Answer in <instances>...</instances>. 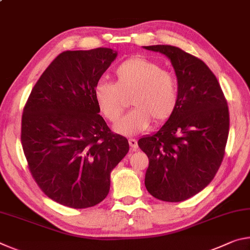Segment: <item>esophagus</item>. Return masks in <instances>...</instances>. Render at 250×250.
Instances as JSON below:
<instances>
[{
	"mask_svg": "<svg viewBox=\"0 0 250 250\" xmlns=\"http://www.w3.org/2000/svg\"><path fill=\"white\" fill-rule=\"evenodd\" d=\"M129 145L133 151L138 149V141L135 139H129Z\"/></svg>",
	"mask_w": 250,
	"mask_h": 250,
	"instance_id": "esophagus-1",
	"label": "esophagus"
}]
</instances>
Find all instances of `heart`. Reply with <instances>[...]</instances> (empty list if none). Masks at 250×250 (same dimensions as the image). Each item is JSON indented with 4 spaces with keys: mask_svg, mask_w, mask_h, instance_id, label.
Masks as SVG:
<instances>
[{
    "mask_svg": "<svg viewBox=\"0 0 250 250\" xmlns=\"http://www.w3.org/2000/svg\"><path fill=\"white\" fill-rule=\"evenodd\" d=\"M116 83L100 80L94 96L100 112L110 122H117L125 108V96L132 94L134 107L118 122L115 131L124 135L140 133L152 119L162 124L175 112L180 101L175 76L160 64L142 56L125 61L115 71Z\"/></svg>",
    "mask_w": 250,
    "mask_h": 250,
    "instance_id": "b5f03b06",
    "label": "heart"
}]
</instances>
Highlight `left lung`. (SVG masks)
<instances>
[{
    "label": "left lung",
    "mask_w": 250,
    "mask_h": 250,
    "mask_svg": "<svg viewBox=\"0 0 250 250\" xmlns=\"http://www.w3.org/2000/svg\"><path fill=\"white\" fill-rule=\"evenodd\" d=\"M145 48L170 59L180 92L170 119L138 141L149 158L145 184L158 200L182 202L205 188L221 167L229 132L227 101L201 59L171 45Z\"/></svg>",
    "instance_id": "left-lung-1"
}]
</instances>
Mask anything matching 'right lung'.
Listing matches in <instances>:
<instances>
[{
    "label": "right lung",
    "instance_id": "obj_1",
    "mask_svg": "<svg viewBox=\"0 0 250 250\" xmlns=\"http://www.w3.org/2000/svg\"><path fill=\"white\" fill-rule=\"evenodd\" d=\"M117 55L104 47L59 54L23 110L21 141L32 176L49 198L71 208L104 201L110 173L129 151L128 140L99 115L94 96Z\"/></svg>",
    "mask_w": 250,
    "mask_h": 250
}]
</instances>
